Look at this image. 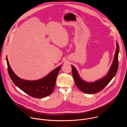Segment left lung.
<instances>
[{
	"label": "left lung",
	"mask_w": 127,
	"mask_h": 127,
	"mask_svg": "<svg viewBox=\"0 0 127 127\" xmlns=\"http://www.w3.org/2000/svg\"><path fill=\"white\" fill-rule=\"evenodd\" d=\"M119 52V46L117 43L114 59L112 66L108 74L103 78L93 83H87L83 81L79 76L77 70L73 66L72 67V72L75 83L77 87L84 93L93 94L100 92L108 84L113 77L116 75L119 66L118 55Z\"/></svg>",
	"instance_id": "1"
}]
</instances>
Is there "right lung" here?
Listing matches in <instances>:
<instances>
[{
    "mask_svg": "<svg viewBox=\"0 0 127 127\" xmlns=\"http://www.w3.org/2000/svg\"><path fill=\"white\" fill-rule=\"evenodd\" d=\"M7 70L9 75L19 88L30 96L34 98H43L50 95L55 86L57 76L61 69V66L54 69L45 77L35 81H29L17 77L12 71L6 58Z\"/></svg>",
    "mask_w": 127,
    "mask_h": 127,
    "instance_id": "right-lung-1",
    "label": "right lung"
}]
</instances>
